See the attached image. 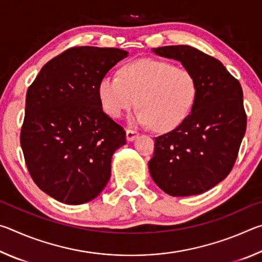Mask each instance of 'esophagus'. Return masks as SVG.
I'll return each instance as SVG.
<instances>
[{
    "mask_svg": "<svg viewBox=\"0 0 262 262\" xmlns=\"http://www.w3.org/2000/svg\"><path fill=\"white\" fill-rule=\"evenodd\" d=\"M126 137H127V141L132 142V141H134L135 139H137V137H139V133L135 132V130H133V129H127L126 130Z\"/></svg>",
    "mask_w": 262,
    "mask_h": 262,
    "instance_id": "34e87169",
    "label": "esophagus"
}]
</instances>
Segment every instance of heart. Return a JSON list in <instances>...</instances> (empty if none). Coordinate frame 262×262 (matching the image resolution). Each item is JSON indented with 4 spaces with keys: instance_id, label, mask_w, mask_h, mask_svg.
<instances>
[{
    "instance_id": "1",
    "label": "heart",
    "mask_w": 262,
    "mask_h": 262,
    "mask_svg": "<svg viewBox=\"0 0 262 262\" xmlns=\"http://www.w3.org/2000/svg\"><path fill=\"white\" fill-rule=\"evenodd\" d=\"M104 112L120 118L139 103L133 122L154 126L158 132L176 129L188 117L198 97V81L186 68L164 60L129 62L120 76H105L98 84Z\"/></svg>"
}]
</instances>
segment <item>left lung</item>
I'll list each match as a JSON object with an SVG mask.
<instances>
[{
	"label": "left lung",
	"instance_id": "left-lung-1",
	"mask_svg": "<svg viewBox=\"0 0 262 262\" xmlns=\"http://www.w3.org/2000/svg\"><path fill=\"white\" fill-rule=\"evenodd\" d=\"M152 52L190 70L198 81V97L179 127L155 139L150 174L171 196L207 192L230 173L245 135L241 83L221 61L194 47L164 46Z\"/></svg>",
	"mask_w": 262,
	"mask_h": 262
}]
</instances>
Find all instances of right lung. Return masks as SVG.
I'll use <instances>...</instances> for the list:
<instances>
[{"label":"right lung","instance_id":"add662e5","mask_svg":"<svg viewBox=\"0 0 262 262\" xmlns=\"http://www.w3.org/2000/svg\"><path fill=\"white\" fill-rule=\"evenodd\" d=\"M127 56L119 48H69L43 66L26 92L20 133L26 166L38 187L59 202H89L108 183L126 133L104 113L98 84Z\"/></svg>","mask_w":262,"mask_h":262}]
</instances>
